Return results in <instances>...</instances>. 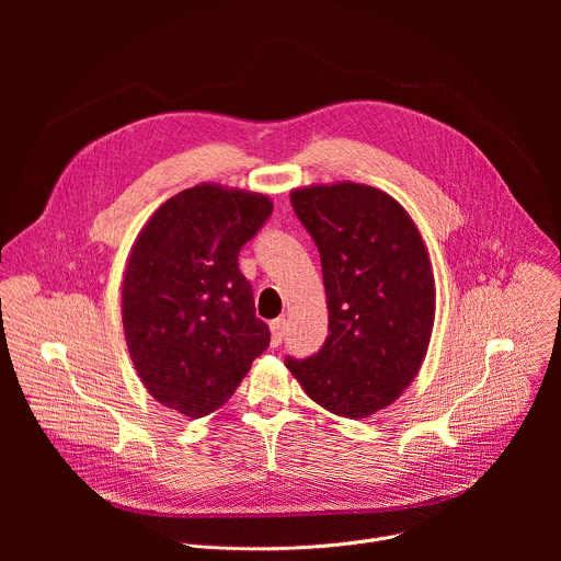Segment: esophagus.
I'll return each mask as SVG.
<instances>
[{"instance_id": "1", "label": "esophagus", "mask_w": 561, "mask_h": 561, "mask_svg": "<svg viewBox=\"0 0 561 561\" xmlns=\"http://www.w3.org/2000/svg\"><path fill=\"white\" fill-rule=\"evenodd\" d=\"M271 333H273V346H279L282 340L286 337V319H275V322L271 324Z\"/></svg>"}]
</instances>
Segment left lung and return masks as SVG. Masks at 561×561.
<instances>
[{
	"mask_svg": "<svg viewBox=\"0 0 561 561\" xmlns=\"http://www.w3.org/2000/svg\"><path fill=\"white\" fill-rule=\"evenodd\" d=\"M322 262L329 337L286 368L342 417H368L415 379L431 342L435 282L422 234L390 195L364 184L293 191Z\"/></svg>",
	"mask_w": 561,
	"mask_h": 561,
	"instance_id": "left-lung-1",
	"label": "left lung"
}]
</instances>
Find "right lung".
Instances as JSON below:
<instances>
[{
    "label": "right lung",
    "instance_id": "obj_1",
    "mask_svg": "<svg viewBox=\"0 0 561 561\" xmlns=\"http://www.w3.org/2000/svg\"><path fill=\"white\" fill-rule=\"evenodd\" d=\"M273 213L266 195L202 184L159 206L130 251L122 319L148 392L182 415L228 402L271 344L239 251Z\"/></svg>",
    "mask_w": 561,
    "mask_h": 561
}]
</instances>
